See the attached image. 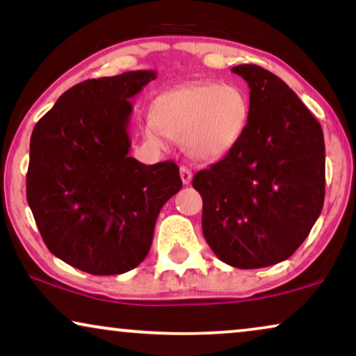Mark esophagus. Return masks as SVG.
<instances>
[{
  "mask_svg": "<svg viewBox=\"0 0 356 356\" xmlns=\"http://www.w3.org/2000/svg\"><path fill=\"white\" fill-rule=\"evenodd\" d=\"M179 177H181L183 184H189L193 179V172L188 167H181L179 168Z\"/></svg>",
  "mask_w": 356,
  "mask_h": 356,
  "instance_id": "esophagus-1",
  "label": "esophagus"
}]
</instances>
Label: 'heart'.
Segmentation results:
<instances>
[{
  "label": "heart",
  "mask_w": 356,
  "mask_h": 356,
  "mask_svg": "<svg viewBox=\"0 0 356 356\" xmlns=\"http://www.w3.org/2000/svg\"><path fill=\"white\" fill-rule=\"evenodd\" d=\"M251 120L250 97L240 86L199 81L163 90L150 105L145 136L157 140L160 133L183 140L197 160L225 157L245 138Z\"/></svg>",
  "instance_id": "heart-1"
}]
</instances>
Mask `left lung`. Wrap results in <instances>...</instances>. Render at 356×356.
Returning a JSON list of instances; mask_svg holds the SVG:
<instances>
[{
  "instance_id": "1",
  "label": "left lung",
  "mask_w": 356,
  "mask_h": 356,
  "mask_svg": "<svg viewBox=\"0 0 356 356\" xmlns=\"http://www.w3.org/2000/svg\"><path fill=\"white\" fill-rule=\"evenodd\" d=\"M232 71L250 87V126L230 154L194 175L193 186L218 259L259 269L289 259L323 211L324 134L280 77L256 65Z\"/></svg>"
}]
</instances>
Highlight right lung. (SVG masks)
I'll return each instance as SVG.
<instances>
[{
	"instance_id": "obj_1",
	"label": "right lung",
	"mask_w": 356,
	"mask_h": 356,
	"mask_svg": "<svg viewBox=\"0 0 356 356\" xmlns=\"http://www.w3.org/2000/svg\"><path fill=\"white\" fill-rule=\"evenodd\" d=\"M155 71H128L66 90L35 124L27 202L51 254L94 275L145 259L160 209L181 189L175 162L129 157L133 105Z\"/></svg>"
}]
</instances>
